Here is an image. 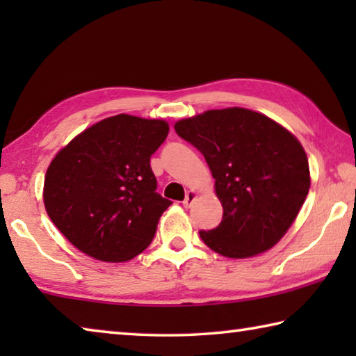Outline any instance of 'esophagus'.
<instances>
[{
    "label": "esophagus",
    "mask_w": 356,
    "mask_h": 356,
    "mask_svg": "<svg viewBox=\"0 0 356 356\" xmlns=\"http://www.w3.org/2000/svg\"><path fill=\"white\" fill-rule=\"evenodd\" d=\"M195 200H196V191H193V190H190L188 193H186V196H185V200H184V207L185 209H188V207H191L193 206V202H195Z\"/></svg>",
    "instance_id": "esophagus-1"
}]
</instances>
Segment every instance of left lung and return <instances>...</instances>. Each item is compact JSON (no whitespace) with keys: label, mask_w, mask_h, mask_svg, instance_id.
Masks as SVG:
<instances>
[{"label":"left lung","mask_w":356,"mask_h":356,"mask_svg":"<svg viewBox=\"0 0 356 356\" xmlns=\"http://www.w3.org/2000/svg\"><path fill=\"white\" fill-rule=\"evenodd\" d=\"M174 129L204 155L222 206L220 225L200 231L202 242L234 259L278 243L311 185L308 156L297 138L265 114L237 106L182 119Z\"/></svg>","instance_id":"left-lung-1"}]
</instances>
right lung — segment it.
Returning <instances> with one entry per match:
<instances>
[{
  "label": "right lung",
  "mask_w": 356,
  "mask_h": 356,
  "mask_svg": "<svg viewBox=\"0 0 356 356\" xmlns=\"http://www.w3.org/2000/svg\"><path fill=\"white\" fill-rule=\"evenodd\" d=\"M161 119L106 118L81 131L48 166L44 204L69 242L104 262L147 248L170 200L156 193L150 156L166 140Z\"/></svg>",
  "instance_id": "1"
}]
</instances>
